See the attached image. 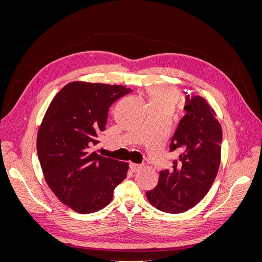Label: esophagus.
Wrapping results in <instances>:
<instances>
[{
    "instance_id": "34e87169",
    "label": "esophagus",
    "mask_w": 262,
    "mask_h": 262,
    "mask_svg": "<svg viewBox=\"0 0 262 262\" xmlns=\"http://www.w3.org/2000/svg\"><path fill=\"white\" fill-rule=\"evenodd\" d=\"M129 167H130V169H131V171H132V172H137V171H139V170L142 168V166H141V165H139V164L130 163Z\"/></svg>"
}]
</instances>
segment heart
Instances as JSON below:
<instances>
[{
    "instance_id": "obj_1",
    "label": "heart",
    "mask_w": 262,
    "mask_h": 262,
    "mask_svg": "<svg viewBox=\"0 0 262 262\" xmlns=\"http://www.w3.org/2000/svg\"><path fill=\"white\" fill-rule=\"evenodd\" d=\"M145 95L150 107L165 109L169 113L179 100V92L172 87L150 86L146 89Z\"/></svg>"
}]
</instances>
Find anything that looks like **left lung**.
Listing matches in <instances>:
<instances>
[{
	"mask_svg": "<svg viewBox=\"0 0 262 262\" xmlns=\"http://www.w3.org/2000/svg\"><path fill=\"white\" fill-rule=\"evenodd\" d=\"M185 116L171 137L170 168L160 171L149 203L166 213H182L208 193L220 167L222 128L214 110L199 95L186 94Z\"/></svg>",
	"mask_w": 262,
	"mask_h": 262,
	"instance_id": "left-lung-1",
	"label": "left lung"
}]
</instances>
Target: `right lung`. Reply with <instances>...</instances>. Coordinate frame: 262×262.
Returning a JSON list of instances; mask_svg holds the SVG:
<instances>
[{
	"instance_id": "add662e5",
	"label": "right lung",
	"mask_w": 262,
	"mask_h": 262,
	"mask_svg": "<svg viewBox=\"0 0 262 262\" xmlns=\"http://www.w3.org/2000/svg\"><path fill=\"white\" fill-rule=\"evenodd\" d=\"M121 85L73 82L55 95L38 132L37 152L47 184L61 202L93 213L113 200L128 164L97 154L109 108L131 93Z\"/></svg>"
}]
</instances>
